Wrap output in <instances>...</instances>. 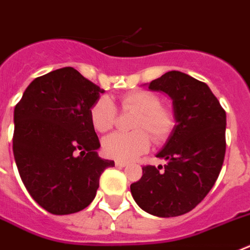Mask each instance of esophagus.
<instances>
[{
  "mask_svg": "<svg viewBox=\"0 0 250 250\" xmlns=\"http://www.w3.org/2000/svg\"><path fill=\"white\" fill-rule=\"evenodd\" d=\"M116 166L117 167H125V166H127V164L123 161H116Z\"/></svg>",
  "mask_w": 250,
  "mask_h": 250,
  "instance_id": "obj_1",
  "label": "esophagus"
}]
</instances>
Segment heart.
<instances>
[{"label": "heart", "instance_id": "b5f03b06", "mask_svg": "<svg viewBox=\"0 0 250 250\" xmlns=\"http://www.w3.org/2000/svg\"><path fill=\"white\" fill-rule=\"evenodd\" d=\"M119 104L122 109L137 113L132 123L134 132L112 133L104 138L102 146L107 157L118 161H132L149 148L151 141L147 133L155 142H162L172 131V113L160 105V98L155 93L141 89L133 90L123 95ZM89 116L95 131L107 132L114 122L116 108L108 97H101L93 103Z\"/></svg>", "mask_w": 250, "mask_h": 250}]
</instances>
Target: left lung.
<instances>
[{
  "label": "left lung",
  "mask_w": 250,
  "mask_h": 250,
  "mask_svg": "<svg viewBox=\"0 0 250 250\" xmlns=\"http://www.w3.org/2000/svg\"><path fill=\"white\" fill-rule=\"evenodd\" d=\"M146 85L170 97L175 125L156 155L166 165L142 167L131 192L146 212L172 218L191 211L215 184L224 162L227 114L209 86L181 71H167Z\"/></svg>",
  "instance_id": "1"
}]
</instances>
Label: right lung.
<instances>
[{
	"mask_svg": "<svg viewBox=\"0 0 250 250\" xmlns=\"http://www.w3.org/2000/svg\"><path fill=\"white\" fill-rule=\"evenodd\" d=\"M103 89L74 68L34 79L14 112V156L26 190L54 215L85 209L99 177L114 161L103 160L89 110Z\"/></svg>",
	"mask_w": 250,
	"mask_h": 250,
	"instance_id": "add662e5",
	"label": "right lung"
}]
</instances>
